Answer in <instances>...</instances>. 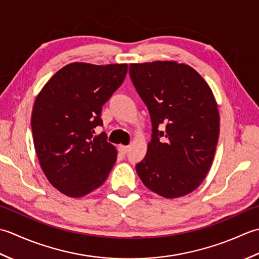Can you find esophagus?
I'll use <instances>...</instances> for the list:
<instances>
[{
    "label": "esophagus",
    "mask_w": 259,
    "mask_h": 259,
    "mask_svg": "<svg viewBox=\"0 0 259 259\" xmlns=\"http://www.w3.org/2000/svg\"><path fill=\"white\" fill-rule=\"evenodd\" d=\"M128 150H130L128 146H125V145H119L118 146V151L120 152V154H122V155H125L126 153L128 152Z\"/></svg>",
    "instance_id": "34e87169"
}]
</instances>
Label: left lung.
I'll list each match as a JSON object with an SVG mask.
<instances>
[{
	"label": "left lung",
	"mask_w": 259,
	"mask_h": 259,
	"mask_svg": "<svg viewBox=\"0 0 259 259\" xmlns=\"http://www.w3.org/2000/svg\"><path fill=\"white\" fill-rule=\"evenodd\" d=\"M130 77L152 124L146 155L136 172L159 196H186L203 181L217 147L213 94L193 68L176 61L131 63Z\"/></svg>",
	"instance_id": "8db88e82"
}]
</instances>
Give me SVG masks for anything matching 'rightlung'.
Masks as SVG:
<instances>
[{
    "label": "right lung",
    "mask_w": 259,
    "mask_h": 259,
    "mask_svg": "<svg viewBox=\"0 0 259 259\" xmlns=\"http://www.w3.org/2000/svg\"><path fill=\"white\" fill-rule=\"evenodd\" d=\"M127 65L73 62L57 71L35 98L31 116L42 171L60 192L86 196L106 180L117 157L103 125L102 107L122 85Z\"/></svg>",
    "instance_id": "right-lung-1"
}]
</instances>
